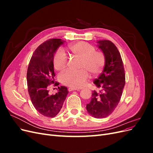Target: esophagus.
I'll return each mask as SVG.
<instances>
[{
    "label": "esophagus",
    "instance_id": "obj_1",
    "mask_svg": "<svg viewBox=\"0 0 153 153\" xmlns=\"http://www.w3.org/2000/svg\"><path fill=\"white\" fill-rule=\"evenodd\" d=\"M69 91H80V89H76V88H73V87H69L68 89Z\"/></svg>",
    "mask_w": 153,
    "mask_h": 153
}]
</instances>
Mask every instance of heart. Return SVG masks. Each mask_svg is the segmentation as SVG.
<instances>
[{"label":"heart","instance_id":"obj_1","mask_svg":"<svg viewBox=\"0 0 153 153\" xmlns=\"http://www.w3.org/2000/svg\"><path fill=\"white\" fill-rule=\"evenodd\" d=\"M73 57L80 59V69L78 72L68 71L61 76V81L64 85L73 88H81L84 86L89 80V74L96 77L103 71L106 59L103 53L97 52L96 48L89 43L80 41L69 47ZM53 63L55 69L62 71L68 65V58L62 49H59L55 53Z\"/></svg>","mask_w":153,"mask_h":153}]
</instances>
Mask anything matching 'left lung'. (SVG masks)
I'll use <instances>...</instances> for the list:
<instances>
[{"label":"left lung","instance_id":"1","mask_svg":"<svg viewBox=\"0 0 153 153\" xmlns=\"http://www.w3.org/2000/svg\"><path fill=\"white\" fill-rule=\"evenodd\" d=\"M97 43L106 62L102 73L94 81L100 91H93L86 108L92 117L101 119L108 116L118 105L125 85V73L121 54L115 45L109 40Z\"/></svg>","mask_w":153,"mask_h":153}]
</instances>
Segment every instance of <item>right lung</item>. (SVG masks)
I'll list each match as a JSON object with an SVG mask.
<instances>
[{
    "instance_id": "right-lung-1",
    "label": "right lung",
    "mask_w": 153,
    "mask_h": 153,
    "mask_svg": "<svg viewBox=\"0 0 153 153\" xmlns=\"http://www.w3.org/2000/svg\"><path fill=\"white\" fill-rule=\"evenodd\" d=\"M64 43L61 39H50L40 45L32 54L27 69V87L32 105L39 113L48 117L59 114L69 92L64 86L58 87L55 94L48 92L49 85L55 80L54 54ZM59 84L55 82L54 85Z\"/></svg>"
}]
</instances>
